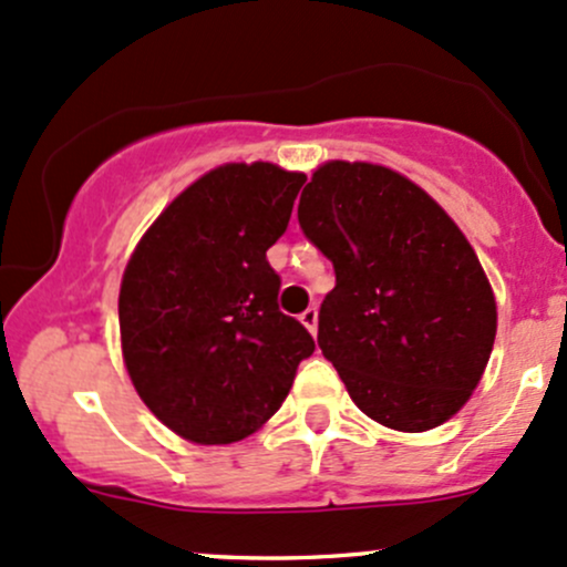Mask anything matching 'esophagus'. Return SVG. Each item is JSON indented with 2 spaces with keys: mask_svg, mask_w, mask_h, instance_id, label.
<instances>
[{
  "mask_svg": "<svg viewBox=\"0 0 567 567\" xmlns=\"http://www.w3.org/2000/svg\"><path fill=\"white\" fill-rule=\"evenodd\" d=\"M298 320H301L303 326H307L309 333H317V309L315 307L307 309V312H301V317H298Z\"/></svg>",
  "mask_w": 567,
  "mask_h": 567,
  "instance_id": "34e87169",
  "label": "esophagus"
}]
</instances>
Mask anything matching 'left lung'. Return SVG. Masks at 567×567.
I'll return each instance as SVG.
<instances>
[{"instance_id":"left-lung-1","label":"left lung","mask_w":567,"mask_h":567,"mask_svg":"<svg viewBox=\"0 0 567 567\" xmlns=\"http://www.w3.org/2000/svg\"><path fill=\"white\" fill-rule=\"evenodd\" d=\"M298 223L333 264L317 344L360 412L403 433L457 414L487 369L497 309L455 220L388 166L328 161Z\"/></svg>"}]
</instances>
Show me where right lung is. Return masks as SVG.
Returning <instances> with one entry per match:
<instances>
[{
  "label": "right lung",
  "instance_id": "obj_1",
  "mask_svg": "<svg viewBox=\"0 0 567 567\" xmlns=\"http://www.w3.org/2000/svg\"><path fill=\"white\" fill-rule=\"evenodd\" d=\"M301 172L226 164L147 228L123 271L121 347L145 406L193 444H231L293 388L315 339L279 312L266 250L285 234Z\"/></svg>",
  "mask_w": 567,
  "mask_h": 567
}]
</instances>
